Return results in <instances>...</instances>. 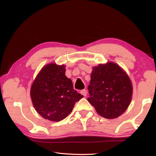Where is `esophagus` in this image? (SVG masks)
Returning <instances> with one entry per match:
<instances>
[{"mask_svg": "<svg viewBox=\"0 0 156 156\" xmlns=\"http://www.w3.org/2000/svg\"><path fill=\"white\" fill-rule=\"evenodd\" d=\"M81 94L84 97H86L87 95V91L86 90H83L81 91Z\"/></svg>", "mask_w": 156, "mask_h": 156, "instance_id": "obj_1", "label": "esophagus"}]
</instances>
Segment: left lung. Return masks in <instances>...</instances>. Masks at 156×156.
<instances>
[{
	"label": "left lung",
	"mask_w": 156,
	"mask_h": 156,
	"mask_svg": "<svg viewBox=\"0 0 156 156\" xmlns=\"http://www.w3.org/2000/svg\"><path fill=\"white\" fill-rule=\"evenodd\" d=\"M88 101L100 116L108 119L118 118L129 105L133 87L128 75L114 62L93 68L88 87Z\"/></svg>",
	"instance_id": "left-lung-1"
}]
</instances>
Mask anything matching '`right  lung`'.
Masks as SVG:
<instances>
[{"label": "right lung", "mask_w": 156, "mask_h": 156, "mask_svg": "<svg viewBox=\"0 0 156 156\" xmlns=\"http://www.w3.org/2000/svg\"><path fill=\"white\" fill-rule=\"evenodd\" d=\"M65 66L47 64L33 82L30 96L35 110L46 120L59 122L72 111L75 103L83 97L65 75Z\"/></svg>", "instance_id": "right-lung-1"}]
</instances>
